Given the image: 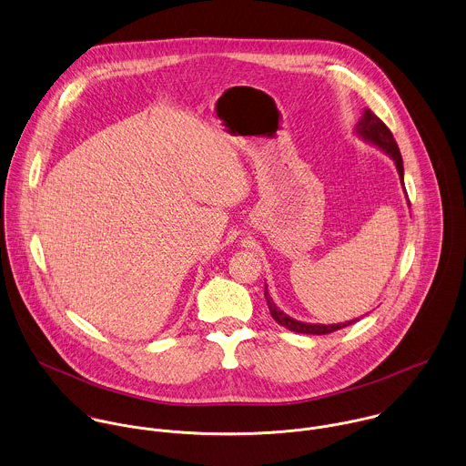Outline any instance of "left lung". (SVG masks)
I'll use <instances>...</instances> for the list:
<instances>
[{"label":"left lung","mask_w":466,"mask_h":466,"mask_svg":"<svg viewBox=\"0 0 466 466\" xmlns=\"http://www.w3.org/2000/svg\"><path fill=\"white\" fill-rule=\"evenodd\" d=\"M356 134L365 139L367 143L378 147L380 150H383L396 165L398 168V174H400V179H401V187L405 190V168H403V157H401V152H400V147L392 136V132L389 130V127L370 110V108H365L363 110V116L360 117V121L356 123ZM407 194V190H405ZM410 207V203H409ZM265 299H267V305H268V310H270V316L279 323L283 325L285 329L292 330V332H298V334H314V336H323V334H330V332H336L339 329H345L356 321H360V318L356 319H350V321H345V323H336V325H321V323H305V321H298L294 318H290L289 314H285L283 310H279L276 307V303L272 301L270 294H268V289L265 285Z\"/></svg>","instance_id":"left-lung-1"}]
</instances>
